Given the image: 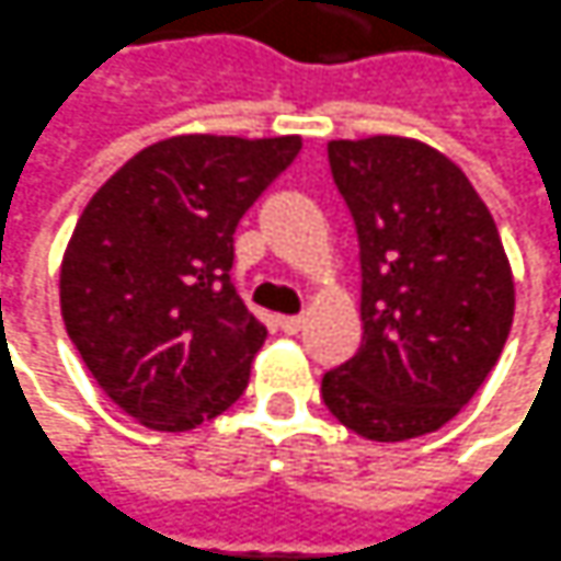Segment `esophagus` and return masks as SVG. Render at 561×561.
<instances>
[{"label":"esophagus","mask_w":561,"mask_h":561,"mask_svg":"<svg viewBox=\"0 0 561 561\" xmlns=\"http://www.w3.org/2000/svg\"><path fill=\"white\" fill-rule=\"evenodd\" d=\"M277 324H280V330H284V333H289V336H293V333H299V330L306 327V318H302V314H284Z\"/></svg>","instance_id":"34e87169"}]
</instances>
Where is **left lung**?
<instances>
[{
    "mask_svg": "<svg viewBox=\"0 0 561 561\" xmlns=\"http://www.w3.org/2000/svg\"><path fill=\"white\" fill-rule=\"evenodd\" d=\"M360 250V348L327 370V411L367 442L442 430L506 345L516 284L463 169L416 138L327 145Z\"/></svg>",
    "mask_w": 561,
    "mask_h": 561,
    "instance_id": "1",
    "label": "left lung"
}]
</instances>
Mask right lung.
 Returning <instances> with one entry per match:
<instances>
[{
  "instance_id": "right-lung-1",
  "label": "right lung",
  "mask_w": 561,
  "mask_h": 561,
  "mask_svg": "<svg viewBox=\"0 0 561 561\" xmlns=\"http://www.w3.org/2000/svg\"><path fill=\"white\" fill-rule=\"evenodd\" d=\"M299 150V135H175L82 209L61 262L64 327L141 426L197 430L247 389L268 330L228 277L234 228Z\"/></svg>"
}]
</instances>
